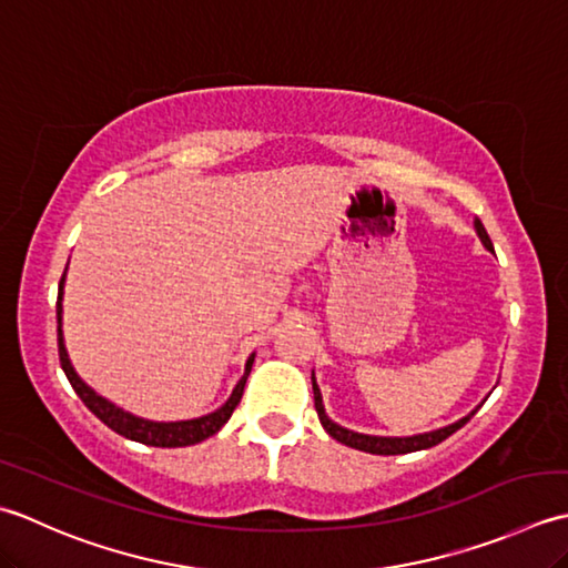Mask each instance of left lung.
Masks as SVG:
<instances>
[{"instance_id": "obj_1", "label": "left lung", "mask_w": 568, "mask_h": 568, "mask_svg": "<svg viewBox=\"0 0 568 568\" xmlns=\"http://www.w3.org/2000/svg\"><path fill=\"white\" fill-rule=\"evenodd\" d=\"M473 227H476V235L480 237L483 247L493 252V242L485 233V227L480 220L476 217L473 220ZM311 385H314V402H316V412H318V419L323 424V429H326L335 442H341L351 448L357 450H365V454H375V456H399V454H414V450H424V448H432L436 444H442L444 438H448L450 434H456L463 424L470 422V416L476 414L473 409L468 416H463V419L442 426V429H434V432H424V434H414V436H373V434H357L353 429H345V426L335 424L331 416L326 414V407H323V397H321V389L316 385V375H311Z\"/></svg>"}]
</instances>
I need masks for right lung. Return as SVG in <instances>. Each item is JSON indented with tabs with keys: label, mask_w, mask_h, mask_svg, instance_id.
Masks as SVG:
<instances>
[{
	"label": "right lung",
	"mask_w": 568,
	"mask_h": 568,
	"mask_svg": "<svg viewBox=\"0 0 568 568\" xmlns=\"http://www.w3.org/2000/svg\"><path fill=\"white\" fill-rule=\"evenodd\" d=\"M68 270V267H65ZM63 286H65V272L61 276V284H58V304H55V318H58V355H61V367L71 382L75 395L83 399L85 407L98 416L102 424H108L112 432H118L124 438H132V442L146 444V446H156V448H179V446H193L205 442L207 436L217 434L223 426L227 424L230 416H233L235 407L242 399V392H245V382L250 377V369L254 363V353L247 357L245 363V375L240 377V382L233 389V395L227 397L223 407L199 416V419H186V422H152V419H142L132 412H124L118 404H112L102 395H98L95 389L85 385L80 375L75 373V367L68 357L65 351V341H63Z\"/></svg>",
	"instance_id": "obj_1"
}]
</instances>
